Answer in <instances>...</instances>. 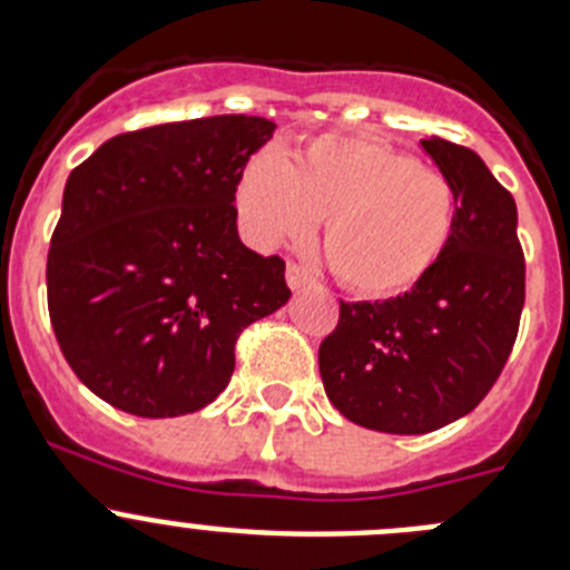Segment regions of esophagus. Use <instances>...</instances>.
Here are the masks:
<instances>
[{
    "instance_id": "esophagus-1",
    "label": "esophagus",
    "mask_w": 570,
    "mask_h": 570,
    "mask_svg": "<svg viewBox=\"0 0 570 570\" xmlns=\"http://www.w3.org/2000/svg\"><path fill=\"white\" fill-rule=\"evenodd\" d=\"M312 281H314L312 273H308V269H303L301 264H295V262L286 264V284H289L292 289H303V286H308Z\"/></svg>"
}]
</instances>
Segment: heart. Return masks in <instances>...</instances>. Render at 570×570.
Returning a JSON list of instances; mask_svg holds the SVG:
<instances>
[{
	"instance_id": "heart-1",
	"label": "heart",
	"mask_w": 570,
	"mask_h": 570,
	"mask_svg": "<svg viewBox=\"0 0 570 570\" xmlns=\"http://www.w3.org/2000/svg\"><path fill=\"white\" fill-rule=\"evenodd\" d=\"M245 228L269 248L301 243L322 220L331 273L364 297H389L424 278L455 232L450 176L366 135H320L289 163L262 154L237 181Z\"/></svg>"
}]
</instances>
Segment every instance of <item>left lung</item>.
Here are the masks:
<instances>
[{
    "mask_svg": "<svg viewBox=\"0 0 570 570\" xmlns=\"http://www.w3.org/2000/svg\"><path fill=\"white\" fill-rule=\"evenodd\" d=\"M458 195L455 232L411 292L338 301L320 375L342 416L377 433L419 435L474 411L502 375L524 308L515 200L471 148L422 140Z\"/></svg>",
    "mask_w": 570,
    "mask_h": 570,
    "instance_id": "1",
    "label": "left lung"
}]
</instances>
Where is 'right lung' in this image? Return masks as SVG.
<instances>
[{"label":"right lung","instance_id":"right-lung-1","mask_svg":"<svg viewBox=\"0 0 570 570\" xmlns=\"http://www.w3.org/2000/svg\"><path fill=\"white\" fill-rule=\"evenodd\" d=\"M275 124L212 115L126 131L71 170L46 258L57 344L96 396L181 416L228 386L234 344L289 301L284 258L239 243L237 181Z\"/></svg>","mask_w":570,"mask_h":570}]
</instances>
